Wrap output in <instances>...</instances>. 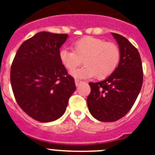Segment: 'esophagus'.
Here are the masks:
<instances>
[{
    "instance_id": "esophagus-1",
    "label": "esophagus",
    "mask_w": 155,
    "mask_h": 155,
    "mask_svg": "<svg viewBox=\"0 0 155 155\" xmlns=\"http://www.w3.org/2000/svg\"><path fill=\"white\" fill-rule=\"evenodd\" d=\"M75 85L76 86H79L82 83V81H80V80H75Z\"/></svg>"
}]
</instances>
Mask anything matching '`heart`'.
Returning a JSON list of instances; mask_svg holds the SVG:
<instances>
[{
	"instance_id": "b5f03b06",
	"label": "heart",
	"mask_w": 155,
	"mask_h": 155,
	"mask_svg": "<svg viewBox=\"0 0 155 155\" xmlns=\"http://www.w3.org/2000/svg\"><path fill=\"white\" fill-rule=\"evenodd\" d=\"M73 51L62 49L59 52L62 64L73 71L82 62L84 67L71 72L75 78L106 79L116 70L120 61V50L117 45L93 36H84L74 42Z\"/></svg>"
}]
</instances>
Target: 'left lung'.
<instances>
[{"label":"left lung","instance_id":"left-lung-1","mask_svg":"<svg viewBox=\"0 0 155 155\" xmlns=\"http://www.w3.org/2000/svg\"><path fill=\"white\" fill-rule=\"evenodd\" d=\"M120 50L116 70L101 82L89 83L87 98L88 110L96 120L114 122L133 107L143 82V70L139 52L123 35L111 33Z\"/></svg>","mask_w":155,"mask_h":155}]
</instances>
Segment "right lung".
<instances>
[{
    "label": "right lung",
    "mask_w": 155,
    "mask_h": 155,
    "mask_svg": "<svg viewBox=\"0 0 155 155\" xmlns=\"http://www.w3.org/2000/svg\"><path fill=\"white\" fill-rule=\"evenodd\" d=\"M67 34L36 33L20 45L12 62L10 82L17 103L39 122L58 120L64 114L75 80L59 58Z\"/></svg>",
    "instance_id": "1"
}]
</instances>
